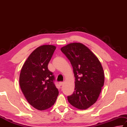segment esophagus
<instances>
[{"label": "esophagus", "mask_w": 127, "mask_h": 127, "mask_svg": "<svg viewBox=\"0 0 127 127\" xmlns=\"http://www.w3.org/2000/svg\"><path fill=\"white\" fill-rule=\"evenodd\" d=\"M59 84L60 85V86H62V85H63L64 84V82H60L59 83Z\"/></svg>", "instance_id": "esophagus-1"}]
</instances>
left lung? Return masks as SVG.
I'll list each match as a JSON object with an SVG mask.
<instances>
[{"label":"left lung","instance_id":"left-lung-1","mask_svg":"<svg viewBox=\"0 0 127 127\" xmlns=\"http://www.w3.org/2000/svg\"><path fill=\"white\" fill-rule=\"evenodd\" d=\"M73 68L75 91L68 102L80 110L87 109L97 101L104 85L105 76L98 58L80 43H72L61 48Z\"/></svg>","mask_w":127,"mask_h":127}]
</instances>
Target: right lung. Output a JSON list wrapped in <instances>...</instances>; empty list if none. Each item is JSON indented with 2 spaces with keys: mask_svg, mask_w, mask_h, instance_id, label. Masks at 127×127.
<instances>
[{
  "mask_svg": "<svg viewBox=\"0 0 127 127\" xmlns=\"http://www.w3.org/2000/svg\"><path fill=\"white\" fill-rule=\"evenodd\" d=\"M56 47L43 45L29 56L21 70V89L29 104L39 110H44L55 104L59 91L53 73L48 68Z\"/></svg>",
  "mask_w": 127,
  "mask_h": 127,
  "instance_id": "right-lung-1",
  "label": "right lung"
}]
</instances>
